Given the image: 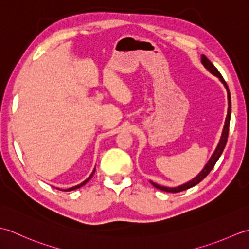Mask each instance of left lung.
Listing matches in <instances>:
<instances>
[{
  "label": "left lung",
  "instance_id": "obj_1",
  "mask_svg": "<svg viewBox=\"0 0 249 249\" xmlns=\"http://www.w3.org/2000/svg\"><path fill=\"white\" fill-rule=\"evenodd\" d=\"M201 62H202L203 66L208 70L211 73H213L214 76L218 77L219 80L224 83V86L227 89V94H228V112H227V116H226V121H225V126H224V129H223V134H221V137H220V140H219V143L217 145V147H216L213 155L211 156L210 160L208 161V163L204 166V168L202 169V171H201L197 177H196L195 178H193L192 181H189L187 183H185L183 185H179V186L178 187H165V186H160V185H158L156 183H153L152 181H150L152 183V185L154 187H156L157 189H160L162 190V192H167V193H179V192H183V190H186L190 187L195 186V185H197L198 183H200L202 179L208 176V174L211 172V170H212L213 167L215 166L216 161L218 160V158L220 157L221 153H223L225 146H226V143H227V139H228V135H229V125H230V116H231V96H230V91H229V88L228 86H227L226 81L224 80L223 76L220 75V72L218 71L217 68H216L213 63L211 62L208 57H206L205 55H201Z\"/></svg>",
  "mask_w": 249,
  "mask_h": 249
}]
</instances>
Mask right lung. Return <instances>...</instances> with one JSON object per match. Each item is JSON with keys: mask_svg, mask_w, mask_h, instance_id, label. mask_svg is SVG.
Segmentation results:
<instances>
[{"mask_svg": "<svg viewBox=\"0 0 249 249\" xmlns=\"http://www.w3.org/2000/svg\"><path fill=\"white\" fill-rule=\"evenodd\" d=\"M94 172H95V169H94V170H93V172L91 173V176H89L87 179H86V181H83L82 183H80V184H79V185H76V186H73V187H71V188H67V189H61V190H64V192H71V190H75V189H78V188H80L81 186H83V185H86L89 181V179H91V178L93 177V174H94Z\"/></svg>", "mask_w": 249, "mask_h": 249, "instance_id": "right-lung-1", "label": "right lung"}]
</instances>
